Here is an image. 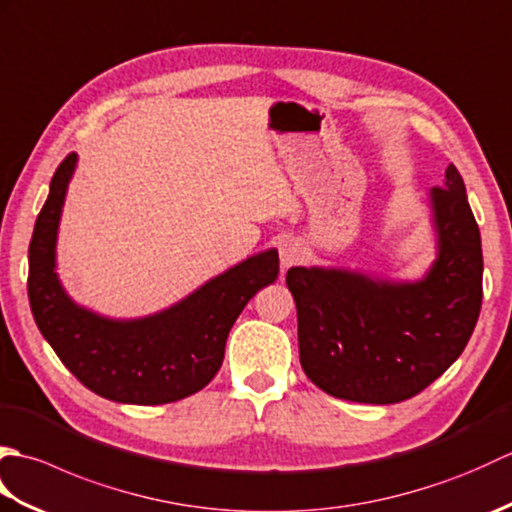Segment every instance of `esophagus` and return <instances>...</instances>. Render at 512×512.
Here are the masks:
<instances>
[{
  "label": "esophagus",
  "instance_id": "obj_1",
  "mask_svg": "<svg viewBox=\"0 0 512 512\" xmlns=\"http://www.w3.org/2000/svg\"><path fill=\"white\" fill-rule=\"evenodd\" d=\"M303 255H306V250H303V244L299 242V239H284L279 246V264L284 270L299 264Z\"/></svg>",
  "mask_w": 512,
  "mask_h": 512
}]
</instances>
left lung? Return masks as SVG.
Returning a JSON list of instances; mask_svg holds the SVG:
<instances>
[{
    "mask_svg": "<svg viewBox=\"0 0 512 512\" xmlns=\"http://www.w3.org/2000/svg\"><path fill=\"white\" fill-rule=\"evenodd\" d=\"M436 259L422 279L292 266L299 358L334 398L391 405L420 394L458 361L482 308V239L460 171L429 191Z\"/></svg>",
    "mask_w": 512,
    "mask_h": 512,
    "instance_id": "1",
    "label": "left lung"
}]
</instances>
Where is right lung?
Returning <instances> with one entry per match:
<instances>
[{"label": "right lung", "instance_id": "add662e5", "mask_svg": "<svg viewBox=\"0 0 512 512\" xmlns=\"http://www.w3.org/2000/svg\"><path fill=\"white\" fill-rule=\"evenodd\" d=\"M79 156L50 182L28 248V299L43 339L94 394L125 405H165L213 380L239 312L279 275L275 248L206 281L173 306L140 319H110L72 301L57 275V235Z\"/></svg>", "mask_w": 512, "mask_h": 512}]
</instances>
